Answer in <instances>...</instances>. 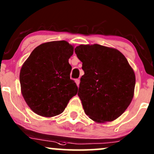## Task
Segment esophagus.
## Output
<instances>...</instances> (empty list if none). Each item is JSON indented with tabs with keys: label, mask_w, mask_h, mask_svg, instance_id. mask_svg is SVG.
<instances>
[{
	"label": "esophagus",
	"mask_w": 154,
	"mask_h": 154,
	"mask_svg": "<svg viewBox=\"0 0 154 154\" xmlns=\"http://www.w3.org/2000/svg\"><path fill=\"white\" fill-rule=\"evenodd\" d=\"M75 82H76V84H77V87H79V79H75Z\"/></svg>",
	"instance_id": "esophagus-1"
}]
</instances>
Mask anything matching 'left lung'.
I'll list each match as a JSON object with an SVG mask.
<instances>
[{"mask_svg": "<svg viewBox=\"0 0 154 154\" xmlns=\"http://www.w3.org/2000/svg\"><path fill=\"white\" fill-rule=\"evenodd\" d=\"M75 51L85 72L77 94L85 113L97 123L117 119L134 96L135 75L128 60L117 49L98 44L80 45Z\"/></svg>", "mask_w": 154, "mask_h": 154, "instance_id": "left-lung-1", "label": "left lung"}]
</instances>
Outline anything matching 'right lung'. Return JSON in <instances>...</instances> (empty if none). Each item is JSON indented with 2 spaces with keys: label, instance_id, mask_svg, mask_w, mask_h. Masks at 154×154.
Listing matches in <instances>:
<instances>
[{
  "label": "right lung",
  "instance_id": "obj_1",
  "mask_svg": "<svg viewBox=\"0 0 154 154\" xmlns=\"http://www.w3.org/2000/svg\"><path fill=\"white\" fill-rule=\"evenodd\" d=\"M74 46L65 40L51 41L36 47L20 70L23 98L31 110L44 117H52L64 111L77 95L75 81L70 79L69 59Z\"/></svg>",
  "mask_w": 154,
  "mask_h": 154
}]
</instances>
